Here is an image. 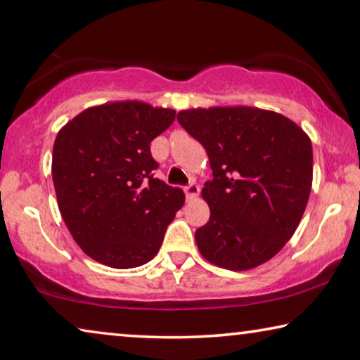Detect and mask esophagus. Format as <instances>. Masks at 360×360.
Instances as JSON below:
<instances>
[{
	"label": "esophagus",
	"mask_w": 360,
	"mask_h": 360,
	"mask_svg": "<svg viewBox=\"0 0 360 360\" xmlns=\"http://www.w3.org/2000/svg\"><path fill=\"white\" fill-rule=\"evenodd\" d=\"M184 191H186L187 198H195L198 195V192H200V186H198L195 181H191L189 186H187Z\"/></svg>",
	"instance_id": "34e87169"
}]
</instances>
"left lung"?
<instances>
[{
  "instance_id": "1",
  "label": "left lung",
  "mask_w": 360,
  "mask_h": 360,
  "mask_svg": "<svg viewBox=\"0 0 360 360\" xmlns=\"http://www.w3.org/2000/svg\"><path fill=\"white\" fill-rule=\"evenodd\" d=\"M178 122L208 153L202 195L210 221L195 231L202 256L247 271L269 261L298 227L312 186V144L292 120L256 107L181 110Z\"/></svg>"
}]
</instances>
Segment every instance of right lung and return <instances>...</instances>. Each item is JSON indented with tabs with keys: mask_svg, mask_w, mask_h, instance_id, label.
I'll return each instance as SVG.
<instances>
[{
	"mask_svg": "<svg viewBox=\"0 0 360 360\" xmlns=\"http://www.w3.org/2000/svg\"><path fill=\"white\" fill-rule=\"evenodd\" d=\"M171 108L123 101L89 107L68 122L53 149L60 214L89 258L131 269L158 253L184 192L153 178L150 142L174 122Z\"/></svg>",
	"mask_w": 360,
	"mask_h": 360,
	"instance_id": "obj_1",
	"label": "right lung"
}]
</instances>
